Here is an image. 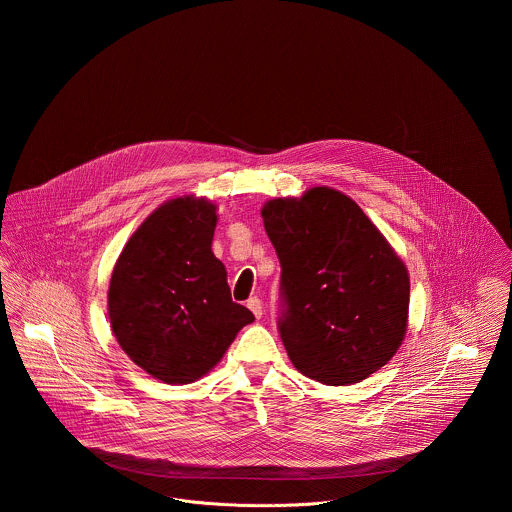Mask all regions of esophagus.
Masks as SVG:
<instances>
[{
  "label": "esophagus",
  "instance_id": "1",
  "mask_svg": "<svg viewBox=\"0 0 512 512\" xmlns=\"http://www.w3.org/2000/svg\"><path fill=\"white\" fill-rule=\"evenodd\" d=\"M246 305H248V309L254 313V317H256V319H260V317H262V311H264V307H262V301H260L258 297H250Z\"/></svg>",
  "mask_w": 512,
  "mask_h": 512
}]
</instances>
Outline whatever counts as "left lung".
<instances>
[{"mask_svg": "<svg viewBox=\"0 0 512 512\" xmlns=\"http://www.w3.org/2000/svg\"><path fill=\"white\" fill-rule=\"evenodd\" d=\"M262 219L282 264L280 333L293 366L351 386L386 365L406 337L410 274L376 224L323 185L270 199Z\"/></svg>", "mask_w": 512, "mask_h": 512, "instance_id": "obj_1", "label": "left lung"}]
</instances>
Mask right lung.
Wrapping results in <instances>:
<instances>
[{"mask_svg":"<svg viewBox=\"0 0 512 512\" xmlns=\"http://www.w3.org/2000/svg\"><path fill=\"white\" fill-rule=\"evenodd\" d=\"M217 205L181 195L130 236L108 288V317L122 351L165 384H191L219 365L238 331L254 321L234 303L213 254Z\"/></svg>","mask_w":512,"mask_h":512,"instance_id":"obj_1","label":"right lung"}]
</instances>
